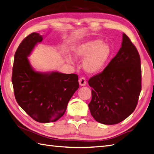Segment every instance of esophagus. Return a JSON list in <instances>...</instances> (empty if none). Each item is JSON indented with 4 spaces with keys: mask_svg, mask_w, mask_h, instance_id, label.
<instances>
[{
    "mask_svg": "<svg viewBox=\"0 0 154 154\" xmlns=\"http://www.w3.org/2000/svg\"><path fill=\"white\" fill-rule=\"evenodd\" d=\"M78 82H79V84L81 86H84V85H86V84H87V81H86L85 78H84V77L80 78L79 80H78Z\"/></svg>",
    "mask_w": 154,
    "mask_h": 154,
    "instance_id": "obj_1",
    "label": "esophagus"
}]
</instances>
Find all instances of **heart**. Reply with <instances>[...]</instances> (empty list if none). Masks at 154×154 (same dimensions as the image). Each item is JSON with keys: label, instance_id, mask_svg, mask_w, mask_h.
<instances>
[{"label": "heart", "instance_id": "b5f03b06", "mask_svg": "<svg viewBox=\"0 0 154 154\" xmlns=\"http://www.w3.org/2000/svg\"><path fill=\"white\" fill-rule=\"evenodd\" d=\"M112 50L109 44L104 43L100 39H93L83 42L74 47L72 50L74 57L84 59L83 67L89 74H96L102 70L110 59ZM66 60L72 63L70 57Z\"/></svg>", "mask_w": 154, "mask_h": 154}]
</instances>
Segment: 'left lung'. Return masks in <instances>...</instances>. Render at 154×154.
<instances>
[{"instance_id": "obj_1", "label": "left lung", "mask_w": 154, "mask_h": 154, "mask_svg": "<svg viewBox=\"0 0 154 154\" xmlns=\"http://www.w3.org/2000/svg\"><path fill=\"white\" fill-rule=\"evenodd\" d=\"M140 58L137 49L125 33L122 47L102 72L88 81L93 88L89 103L97 122L114 125L134 112L141 91Z\"/></svg>"}]
</instances>
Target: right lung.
I'll list each match as a JSON object with an SVG mask.
<instances>
[{
  "label": "right lung",
  "mask_w": 154,
  "mask_h": 154,
  "mask_svg": "<svg viewBox=\"0 0 154 154\" xmlns=\"http://www.w3.org/2000/svg\"><path fill=\"white\" fill-rule=\"evenodd\" d=\"M42 36L32 32L22 41L14 55L12 82L15 98L29 116L40 123L56 122L79 88L76 74L35 71L27 57Z\"/></svg>",
  "instance_id": "1"
}]
</instances>
